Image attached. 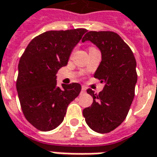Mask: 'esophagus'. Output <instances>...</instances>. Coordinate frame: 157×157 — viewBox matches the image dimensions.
Listing matches in <instances>:
<instances>
[{
  "label": "esophagus",
  "mask_w": 157,
  "mask_h": 157,
  "mask_svg": "<svg viewBox=\"0 0 157 157\" xmlns=\"http://www.w3.org/2000/svg\"><path fill=\"white\" fill-rule=\"evenodd\" d=\"M85 93H86V87L85 86H82V91H81V95H82V94H85Z\"/></svg>",
  "instance_id": "esophagus-1"
}]
</instances>
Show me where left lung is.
Returning a JSON list of instances; mask_svg holds the SVG:
<instances>
[{
	"instance_id": "left-lung-1",
	"label": "left lung",
	"mask_w": 157,
	"mask_h": 157,
	"mask_svg": "<svg viewBox=\"0 0 157 157\" xmlns=\"http://www.w3.org/2000/svg\"><path fill=\"white\" fill-rule=\"evenodd\" d=\"M82 41H91L100 49L102 61L94 77L105 83L98 94L86 90L93 102L83 109V116L92 130L109 133L124 122L133 102L137 82L136 60L128 44L114 32L90 31Z\"/></svg>"
}]
</instances>
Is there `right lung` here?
I'll return each instance as SVG.
<instances>
[{"mask_svg": "<svg viewBox=\"0 0 157 157\" xmlns=\"http://www.w3.org/2000/svg\"><path fill=\"white\" fill-rule=\"evenodd\" d=\"M85 29L48 31L32 39L20 58L17 91L26 119L41 131L61 124L67 107L80 94L79 83L57 86L56 73L68 63Z\"/></svg>", "mask_w": 157, "mask_h": 157, "instance_id": "right-lung-1", "label": "right lung"}]
</instances>
